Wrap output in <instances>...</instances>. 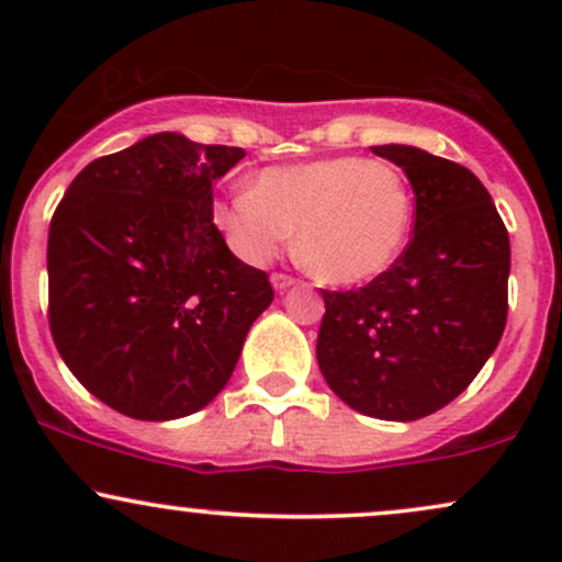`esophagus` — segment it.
<instances>
[{
    "mask_svg": "<svg viewBox=\"0 0 562 562\" xmlns=\"http://www.w3.org/2000/svg\"><path fill=\"white\" fill-rule=\"evenodd\" d=\"M272 285H274L277 293H285V290L295 285V280H293V277H288V274H272Z\"/></svg>",
    "mask_w": 562,
    "mask_h": 562,
    "instance_id": "34e87169",
    "label": "esophagus"
}]
</instances>
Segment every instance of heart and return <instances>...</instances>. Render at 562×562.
<instances>
[{"instance_id": "b5f03b06", "label": "heart", "mask_w": 562, "mask_h": 562, "mask_svg": "<svg viewBox=\"0 0 562 562\" xmlns=\"http://www.w3.org/2000/svg\"><path fill=\"white\" fill-rule=\"evenodd\" d=\"M216 224L248 261H269L295 229V256L327 285L375 280L398 259L412 222L404 177L385 160L333 156L256 173L216 203Z\"/></svg>"}]
</instances>
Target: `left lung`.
<instances>
[{
	"label": "left lung",
	"mask_w": 562,
	"mask_h": 562,
	"mask_svg": "<svg viewBox=\"0 0 562 562\" xmlns=\"http://www.w3.org/2000/svg\"><path fill=\"white\" fill-rule=\"evenodd\" d=\"M370 150L409 179L415 232L367 288L322 290L317 362L351 409L409 423L460 396L499 344L509 237L488 190L465 166L412 145Z\"/></svg>",
	"instance_id": "obj_1"
}]
</instances>
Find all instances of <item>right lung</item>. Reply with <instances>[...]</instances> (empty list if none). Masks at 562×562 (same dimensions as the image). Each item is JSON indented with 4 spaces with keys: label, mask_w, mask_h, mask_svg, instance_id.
<instances>
[{
    "label": "right lung",
    "mask_w": 562,
    "mask_h": 562,
    "mask_svg": "<svg viewBox=\"0 0 562 562\" xmlns=\"http://www.w3.org/2000/svg\"><path fill=\"white\" fill-rule=\"evenodd\" d=\"M240 147L160 132L97 158L49 224V330L92 396L134 420L192 415L222 393L274 299L214 224Z\"/></svg>",
    "instance_id": "1"
}]
</instances>
